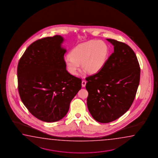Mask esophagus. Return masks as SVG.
Segmentation results:
<instances>
[{
    "label": "esophagus",
    "instance_id": "obj_1",
    "mask_svg": "<svg viewBox=\"0 0 158 158\" xmlns=\"http://www.w3.org/2000/svg\"><path fill=\"white\" fill-rule=\"evenodd\" d=\"M86 82L85 80H83L82 81V86L84 87L86 86Z\"/></svg>",
    "mask_w": 158,
    "mask_h": 158
}]
</instances>
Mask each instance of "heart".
I'll return each mask as SVG.
<instances>
[{
	"instance_id": "obj_1",
	"label": "heart",
	"mask_w": 158,
	"mask_h": 158,
	"mask_svg": "<svg viewBox=\"0 0 158 158\" xmlns=\"http://www.w3.org/2000/svg\"><path fill=\"white\" fill-rule=\"evenodd\" d=\"M109 54L107 44L102 41L90 40L74 47L69 56L64 58L68 72L76 75L80 67L90 73H95L102 69Z\"/></svg>"
}]
</instances>
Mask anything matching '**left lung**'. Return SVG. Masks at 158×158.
<instances>
[{
  "mask_svg": "<svg viewBox=\"0 0 158 158\" xmlns=\"http://www.w3.org/2000/svg\"><path fill=\"white\" fill-rule=\"evenodd\" d=\"M114 46L100 71L86 78L87 105L93 118L102 123L116 120L130 109L139 85L140 67L128 45L106 39Z\"/></svg>",
  "mask_w": 158,
  "mask_h": 158,
  "instance_id": "8db88e82",
  "label": "left lung"
}]
</instances>
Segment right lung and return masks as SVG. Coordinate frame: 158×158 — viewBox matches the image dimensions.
<instances>
[{"mask_svg": "<svg viewBox=\"0 0 158 158\" xmlns=\"http://www.w3.org/2000/svg\"><path fill=\"white\" fill-rule=\"evenodd\" d=\"M60 35L34 42L19 60L17 78L22 102L34 117L46 122L59 121L81 89V79L68 73L66 50Z\"/></svg>", "mask_w": 158, "mask_h": 158, "instance_id": "obj_1", "label": "right lung"}]
</instances>
